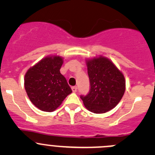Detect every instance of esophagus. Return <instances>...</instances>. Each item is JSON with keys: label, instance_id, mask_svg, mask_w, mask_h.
Here are the masks:
<instances>
[{"label": "esophagus", "instance_id": "1", "mask_svg": "<svg viewBox=\"0 0 155 155\" xmlns=\"http://www.w3.org/2000/svg\"><path fill=\"white\" fill-rule=\"evenodd\" d=\"M72 91H73V92H76L77 91V87L76 86H73V87H72Z\"/></svg>", "mask_w": 155, "mask_h": 155}]
</instances>
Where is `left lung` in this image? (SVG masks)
Wrapping results in <instances>:
<instances>
[{"instance_id":"obj_1","label":"left lung","mask_w":155,"mask_h":155,"mask_svg":"<svg viewBox=\"0 0 155 155\" xmlns=\"http://www.w3.org/2000/svg\"><path fill=\"white\" fill-rule=\"evenodd\" d=\"M90 90L81 95L85 107L90 112L105 113L120 102L125 91L124 75L107 58L101 56L87 61Z\"/></svg>"}]
</instances>
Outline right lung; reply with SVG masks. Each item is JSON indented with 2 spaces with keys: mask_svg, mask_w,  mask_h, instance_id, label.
<instances>
[{
  "mask_svg": "<svg viewBox=\"0 0 155 155\" xmlns=\"http://www.w3.org/2000/svg\"><path fill=\"white\" fill-rule=\"evenodd\" d=\"M63 58L50 56L31 68L25 76V87L30 101L44 112H53L72 92L60 73Z\"/></svg>",
  "mask_w": 155,
  "mask_h": 155,
  "instance_id": "add662e5",
  "label": "right lung"
}]
</instances>
